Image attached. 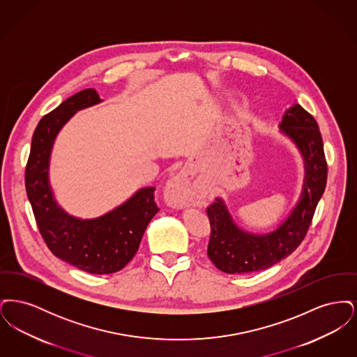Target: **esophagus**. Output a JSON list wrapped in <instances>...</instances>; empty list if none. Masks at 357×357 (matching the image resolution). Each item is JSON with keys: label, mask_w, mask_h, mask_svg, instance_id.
I'll return each mask as SVG.
<instances>
[{"label": "esophagus", "mask_w": 357, "mask_h": 357, "mask_svg": "<svg viewBox=\"0 0 357 357\" xmlns=\"http://www.w3.org/2000/svg\"><path fill=\"white\" fill-rule=\"evenodd\" d=\"M188 183L183 175L172 176L165 187L166 202L174 207H182L188 202Z\"/></svg>", "instance_id": "obj_1"}]
</instances>
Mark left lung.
Segmentation results:
<instances>
[{
    "mask_svg": "<svg viewBox=\"0 0 357 357\" xmlns=\"http://www.w3.org/2000/svg\"><path fill=\"white\" fill-rule=\"evenodd\" d=\"M280 127L297 144L305 160L301 199L288 220L265 236L241 230L221 199L210 204L206 208L211 226L207 255L222 272H259L291 255L304 241L317 204L323 197L328 165L317 121L300 104H296L285 112Z\"/></svg>",
    "mask_w": 357,
    "mask_h": 357,
    "instance_id": "1",
    "label": "left lung"
}]
</instances>
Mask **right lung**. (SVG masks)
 <instances>
[{
    "label": "right lung",
    "instance_id": "1",
    "mask_svg": "<svg viewBox=\"0 0 357 357\" xmlns=\"http://www.w3.org/2000/svg\"><path fill=\"white\" fill-rule=\"evenodd\" d=\"M98 102L100 98L93 88L83 89L38 121L25 167V187L40 234L52 253L80 271L109 274L134 258L147 225L159 211L155 187L140 188L115 210L83 221L57 206L48 182L54 137L76 111Z\"/></svg>",
    "mask_w": 357,
    "mask_h": 357
}]
</instances>
